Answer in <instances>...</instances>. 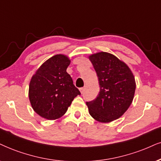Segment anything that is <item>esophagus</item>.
I'll return each instance as SVG.
<instances>
[{"mask_svg":"<svg viewBox=\"0 0 161 161\" xmlns=\"http://www.w3.org/2000/svg\"><path fill=\"white\" fill-rule=\"evenodd\" d=\"M79 91H80L81 93H84V91H85V88H84V87H80V88H79Z\"/></svg>","mask_w":161,"mask_h":161,"instance_id":"obj_1","label":"esophagus"}]
</instances>
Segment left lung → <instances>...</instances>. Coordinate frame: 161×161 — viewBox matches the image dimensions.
<instances>
[{"label": "left lung", "mask_w": 161, "mask_h": 161, "mask_svg": "<svg viewBox=\"0 0 161 161\" xmlns=\"http://www.w3.org/2000/svg\"><path fill=\"white\" fill-rule=\"evenodd\" d=\"M98 76L100 90L87 102L89 114L100 123H110L127 111L135 96L136 83L131 70L113 54L99 52L89 56Z\"/></svg>", "instance_id": "left-lung-1"}]
</instances>
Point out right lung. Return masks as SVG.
<instances>
[{"label": "right lung", "instance_id": "obj_1", "mask_svg": "<svg viewBox=\"0 0 161 161\" xmlns=\"http://www.w3.org/2000/svg\"><path fill=\"white\" fill-rule=\"evenodd\" d=\"M70 60L62 54L55 55L44 62L32 77L29 99L32 108L45 119L62 117L80 91L67 73Z\"/></svg>", "mask_w": 161, "mask_h": 161}]
</instances>
